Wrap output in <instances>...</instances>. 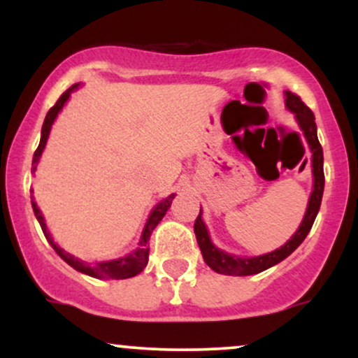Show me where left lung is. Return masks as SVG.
<instances>
[{"mask_svg":"<svg viewBox=\"0 0 358 358\" xmlns=\"http://www.w3.org/2000/svg\"><path fill=\"white\" fill-rule=\"evenodd\" d=\"M286 106L287 109L293 110V113L296 114L299 127H301L303 133H305L308 145H310L311 153H313L311 165H313L315 185H313V193H311L310 196V203H308L305 219H303L296 234H294V236L291 237L282 248L273 250V252L269 254H264V256L237 257V256H231V254H225L224 250H219L212 244L210 237H208L207 227H205L202 220V208H200L199 217H196L195 225H193V231H195L196 242H199L200 250H202L203 261L207 262L215 273L227 274V276H250V274L262 273L264 269L278 264V262H281L282 259L289 256V254L293 252V250L296 249L303 241H305L308 232H310L311 227H313L316 213H318L320 205H322V196H323V188H324L323 150L318 141V136H316L315 114L311 113V109L301 101V97L287 90Z\"/></svg>","mask_w":358,"mask_h":358,"instance_id":"obj_1","label":"left lung"}]
</instances>
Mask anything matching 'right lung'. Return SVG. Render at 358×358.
Wrapping results in <instances>:
<instances>
[{"label": "right lung", "mask_w": 358, "mask_h": 358, "mask_svg": "<svg viewBox=\"0 0 358 358\" xmlns=\"http://www.w3.org/2000/svg\"><path fill=\"white\" fill-rule=\"evenodd\" d=\"M76 87H77V84L72 85L71 89L65 90V92L59 97V101H57L55 104H53L50 108V110H48L47 116H45V121H43V126H42V139H40V145H38V148H36V151L34 153V162H31V173H35L36 163H38L40 156H42L43 148H45V145H47L48 133H50V127L53 124V121H55L57 114H59L60 109L64 108V104L67 102L69 96H71V92ZM31 192H34V190H31ZM173 199H175V193H171L170 196H166L163 202H159L153 208L150 219H148V222H146L145 231H143V236H141V241H139V249L138 250H134L133 254H129V256H126V257L116 259V261L97 262L96 266H89L87 262L79 261L77 257H73L69 252H65V250H62L59 245H57L55 242L52 241L50 234H48V231H47V225H45L42 212H40V208L36 207L35 200H31V207H34L35 217L38 219L40 227H42L45 237H47L48 242H50L52 248L55 249V252L59 254V256L64 259L67 264H71L73 269L80 271V273H84V274H89V276H92V278H99V279H126V278L136 276V274H139L143 269L146 268L148 254H150V244H148V242H150V237H151V234H153L156 225H158L159 220L165 217V213H166L168 208H170V205H171V202H173Z\"/></svg>", "instance_id": "1"}]
</instances>
